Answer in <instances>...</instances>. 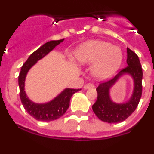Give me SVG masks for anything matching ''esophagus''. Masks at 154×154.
Segmentation results:
<instances>
[{
	"label": "esophagus",
	"instance_id": "obj_1",
	"mask_svg": "<svg viewBox=\"0 0 154 154\" xmlns=\"http://www.w3.org/2000/svg\"><path fill=\"white\" fill-rule=\"evenodd\" d=\"M95 87V85L93 84H92V83H88V84H86L85 85H84V89H89V88H93V87Z\"/></svg>",
	"mask_w": 154,
	"mask_h": 154
}]
</instances>
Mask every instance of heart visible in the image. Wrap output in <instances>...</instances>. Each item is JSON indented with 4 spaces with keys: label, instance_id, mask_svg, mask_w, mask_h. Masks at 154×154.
Here are the masks:
<instances>
[{
    "label": "heart",
    "instance_id": "heart-1",
    "mask_svg": "<svg viewBox=\"0 0 154 154\" xmlns=\"http://www.w3.org/2000/svg\"><path fill=\"white\" fill-rule=\"evenodd\" d=\"M119 46L100 40L82 44L75 51L76 59L81 64H93L92 73L98 79H106L116 72L122 61Z\"/></svg>",
    "mask_w": 154,
    "mask_h": 154
}]
</instances>
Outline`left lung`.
<instances>
[{
	"mask_svg": "<svg viewBox=\"0 0 154 154\" xmlns=\"http://www.w3.org/2000/svg\"><path fill=\"white\" fill-rule=\"evenodd\" d=\"M128 67L122 69L113 78L101 82L97 88V100L93 105V110L100 120L108 123L123 122L134 112L138 106L142 95V71L139 57L135 52L127 48ZM125 72H128L135 80V90L132 98L123 104H116L109 98V88L117 79Z\"/></svg>",
	"mask_w": 154,
	"mask_h": 154,
	"instance_id": "left-lung-1",
	"label": "left lung"
}]
</instances>
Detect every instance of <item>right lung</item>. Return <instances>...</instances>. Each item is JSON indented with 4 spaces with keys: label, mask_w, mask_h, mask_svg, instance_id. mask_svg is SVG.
Wrapping results in <instances>:
<instances>
[{
    "label": "right lung",
    "mask_w": 154,
    "mask_h": 154,
    "mask_svg": "<svg viewBox=\"0 0 154 154\" xmlns=\"http://www.w3.org/2000/svg\"><path fill=\"white\" fill-rule=\"evenodd\" d=\"M63 41L64 38L50 41L42 45L39 48L30 54L28 59L21 67L20 73L19 74L18 81L19 87H20V97L22 104L27 112L36 120L49 122L59 119L68 109L70 106V100L72 95L81 90V89H65L52 101L45 104H35L31 102L26 97V95L24 91V82H25L26 75L30 67Z\"/></svg>",
    "instance_id": "1"
}]
</instances>
